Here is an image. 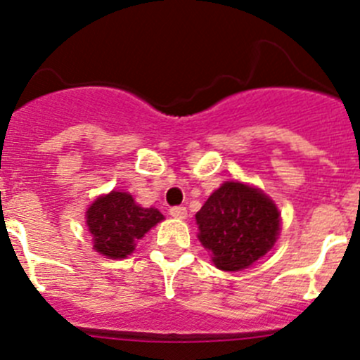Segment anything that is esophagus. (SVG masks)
<instances>
[{
    "mask_svg": "<svg viewBox=\"0 0 360 360\" xmlns=\"http://www.w3.org/2000/svg\"><path fill=\"white\" fill-rule=\"evenodd\" d=\"M170 216L177 219H186L188 211L186 207H181V205H176V207H170Z\"/></svg>",
    "mask_w": 360,
    "mask_h": 360,
    "instance_id": "1",
    "label": "esophagus"
}]
</instances>
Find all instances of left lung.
<instances>
[{
    "mask_svg": "<svg viewBox=\"0 0 360 360\" xmlns=\"http://www.w3.org/2000/svg\"><path fill=\"white\" fill-rule=\"evenodd\" d=\"M198 240L214 265L236 273L264 257L280 236V211L258 188L226 181L195 214Z\"/></svg>",
    "mask_w": 360,
    "mask_h": 360,
    "instance_id": "obj_1",
    "label": "left lung"
}]
</instances>
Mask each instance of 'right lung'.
<instances>
[{
	"mask_svg": "<svg viewBox=\"0 0 360 360\" xmlns=\"http://www.w3.org/2000/svg\"><path fill=\"white\" fill-rule=\"evenodd\" d=\"M163 214L155 207H141L127 191L112 190L96 198L86 211V225L93 248L107 258H124L134 253L142 239Z\"/></svg>",
	"mask_w": 360,
	"mask_h": 360,
	"instance_id": "obj_1",
	"label": "right lung"
}]
</instances>
